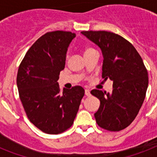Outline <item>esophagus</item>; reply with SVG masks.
Masks as SVG:
<instances>
[{"label": "esophagus", "mask_w": 157, "mask_h": 157, "mask_svg": "<svg viewBox=\"0 0 157 157\" xmlns=\"http://www.w3.org/2000/svg\"><path fill=\"white\" fill-rule=\"evenodd\" d=\"M85 94L86 96H90V91L89 90H85Z\"/></svg>", "instance_id": "1"}]
</instances>
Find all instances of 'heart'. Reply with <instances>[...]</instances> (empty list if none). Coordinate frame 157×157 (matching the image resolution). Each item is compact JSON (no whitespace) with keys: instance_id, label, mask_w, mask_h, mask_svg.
<instances>
[{"instance_id":"obj_1","label":"heart","mask_w":157,"mask_h":157,"mask_svg":"<svg viewBox=\"0 0 157 157\" xmlns=\"http://www.w3.org/2000/svg\"><path fill=\"white\" fill-rule=\"evenodd\" d=\"M95 51H96V50L94 49V48H92V47H90V46H86V47L84 48V53H85V56L90 54V53H91V52H95ZM67 58H68V55L66 56V59H67Z\"/></svg>"}]
</instances>
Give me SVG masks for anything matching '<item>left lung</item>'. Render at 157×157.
Segmentation results:
<instances>
[{"instance_id": "obj_1", "label": "left lung", "mask_w": 157, "mask_h": 157, "mask_svg": "<svg viewBox=\"0 0 157 157\" xmlns=\"http://www.w3.org/2000/svg\"><path fill=\"white\" fill-rule=\"evenodd\" d=\"M81 33L101 49L102 79L113 81L110 94L90 92L100 100L94 114L96 123L103 129L119 132L133 122L142 106L148 85L147 68L136 48L123 37L105 30Z\"/></svg>"}]
</instances>
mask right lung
I'll return each mask as SVG.
<instances>
[{
  "instance_id": "right-lung-1",
  "label": "right lung",
  "mask_w": 157,
  "mask_h": 157,
  "mask_svg": "<svg viewBox=\"0 0 157 157\" xmlns=\"http://www.w3.org/2000/svg\"><path fill=\"white\" fill-rule=\"evenodd\" d=\"M75 36L63 30L46 33L30 47L19 65V98L30 123L44 133L57 135L72 127L85 95L81 86L61 90L57 82Z\"/></svg>"
}]
</instances>
